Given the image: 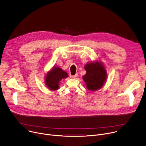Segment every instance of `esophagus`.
<instances>
[{"label":"esophagus","mask_w":146,"mask_h":146,"mask_svg":"<svg viewBox=\"0 0 146 146\" xmlns=\"http://www.w3.org/2000/svg\"><path fill=\"white\" fill-rule=\"evenodd\" d=\"M77 76H78V74H77V73H76L75 75L72 76V78H76Z\"/></svg>","instance_id":"obj_1"}]
</instances>
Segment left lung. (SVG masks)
<instances>
[{
	"mask_svg": "<svg viewBox=\"0 0 146 146\" xmlns=\"http://www.w3.org/2000/svg\"><path fill=\"white\" fill-rule=\"evenodd\" d=\"M86 74L82 77L86 82V88L95 91L102 88L107 78L106 69L100 62L96 61L85 65Z\"/></svg>",
	"mask_w": 146,
	"mask_h": 146,
	"instance_id": "1",
	"label": "left lung"
}]
</instances>
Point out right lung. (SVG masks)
Instances as JSON below:
<instances>
[{"mask_svg": "<svg viewBox=\"0 0 146 146\" xmlns=\"http://www.w3.org/2000/svg\"><path fill=\"white\" fill-rule=\"evenodd\" d=\"M68 77V74L65 71L59 67H54L46 76V85L50 90H56L59 88V84L60 81Z\"/></svg>", "mask_w": 146, "mask_h": 146, "instance_id": "obj_1", "label": "right lung"}]
</instances>
